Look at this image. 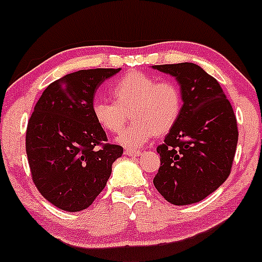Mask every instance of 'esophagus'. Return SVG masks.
Here are the masks:
<instances>
[{
	"label": "esophagus",
	"mask_w": 262,
	"mask_h": 262,
	"mask_svg": "<svg viewBox=\"0 0 262 262\" xmlns=\"http://www.w3.org/2000/svg\"><path fill=\"white\" fill-rule=\"evenodd\" d=\"M140 154H141V151L140 150H128V149L125 150V155L127 156H139Z\"/></svg>",
	"instance_id": "1"
}]
</instances>
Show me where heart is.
Returning <instances> with one entry per match:
<instances>
[{
	"mask_svg": "<svg viewBox=\"0 0 262 262\" xmlns=\"http://www.w3.org/2000/svg\"><path fill=\"white\" fill-rule=\"evenodd\" d=\"M115 102H96L93 116L104 131L118 134L128 121L117 142L134 149L144 145L154 136L170 132L179 121L183 111L180 88L170 80H159L142 72L123 75L112 90Z\"/></svg>",
	"mask_w": 262,
	"mask_h": 262,
	"instance_id": "obj_1",
	"label": "heart"
}]
</instances>
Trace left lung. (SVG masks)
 Listing matches in <instances>:
<instances>
[{
  "label": "left lung",
  "mask_w": 262,
  "mask_h": 262,
  "mask_svg": "<svg viewBox=\"0 0 262 262\" xmlns=\"http://www.w3.org/2000/svg\"><path fill=\"white\" fill-rule=\"evenodd\" d=\"M177 79L183 111L156 151L159 193L175 206L198 203L221 187L231 172L238 141L237 121L220 83L193 63L152 66Z\"/></svg>",
  "instance_id": "obj_1"
}]
</instances>
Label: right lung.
<instances>
[{
  "instance_id": "add662e5",
  "label": "right lung",
  "mask_w": 262,
  "mask_h": 262,
  "mask_svg": "<svg viewBox=\"0 0 262 262\" xmlns=\"http://www.w3.org/2000/svg\"><path fill=\"white\" fill-rule=\"evenodd\" d=\"M120 71L97 68L64 75L48 85L34 107L26 130L32 180L63 211L88 208L122 156V146L104 144L106 132L93 116L97 88Z\"/></svg>"
}]
</instances>
